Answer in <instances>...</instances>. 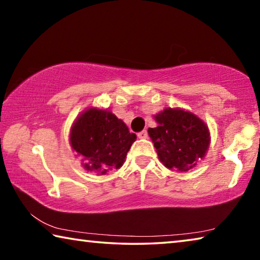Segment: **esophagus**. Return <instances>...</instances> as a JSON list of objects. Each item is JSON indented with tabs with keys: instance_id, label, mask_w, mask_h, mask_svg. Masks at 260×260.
<instances>
[{
	"instance_id": "esophagus-1",
	"label": "esophagus",
	"mask_w": 260,
	"mask_h": 260,
	"mask_svg": "<svg viewBox=\"0 0 260 260\" xmlns=\"http://www.w3.org/2000/svg\"><path fill=\"white\" fill-rule=\"evenodd\" d=\"M138 136H139V139H147L148 138V132L147 131L140 132V133H138Z\"/></svg>"
}]
</instances>
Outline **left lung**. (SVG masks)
I'll return each instance as SVG.
<instances>
[{"instance_id":"left-lung-1","label":"left lung","mask_w":260,"mask_h":260,"mask_svg":"<svg viewBox=\"0 0 260 260\" xmlns=\"http://www.w3.org/2000/svg\"><path fill=\"white\" fill-rule=\"evenodd\" d=\"M158 126L149 128L158 157L167 169L186 172L205 156L210 133L203 121L180 109H165L155 116Z\"/></svg>"}]
</instances>
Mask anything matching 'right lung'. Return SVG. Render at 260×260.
<instances>
[{
  "mask_svg": "<svg viewBox=\"0 0 260 260\" xmlns=\"http://www.w3.org/2000/svg\"><path fill=\"white\" fill-rule=\"evenodd\" d=\"M136 140L124 121L108 110L89 109L74 122L71 146L80 155L88 171L105 174L120 169Z\"/></svg>",
  "mask_w": 260,
  "mask_h": 260,
  "instance_id": "obj_1",
  "label": "right lung"
}]
</instances>
